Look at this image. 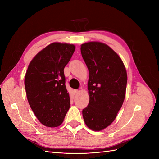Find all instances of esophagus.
I'll return each mask as SVG.
<instances>
[{
  "label": "esophagus",
  "instance_id": "1",
  "mask_svg": "<svg viewBox=\"0 0 159 159\" xmlns=\"http://www.w3.org/2000/svg\"><path fill=\"white\" fill-rule=\"evenodd\" d=\"M78 93V90H76V89H75V90H74V95H76V94Z\"/></svg>",
  "mask_w": 159,
  "mask_h": 159
}]
</instances>
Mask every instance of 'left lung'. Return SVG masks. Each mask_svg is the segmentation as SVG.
Segmentation results:
<instances>
[{
  "mask_svg": "<svg viewBox=\"0 0 159 159\" xmlns=\"http://www.w3.org/2000/svg\"><path fill=\"white\" fill-rule=\"evenodd\" d=\"M89 70V102L82 111L85 123L102 131L117 117L125 97L127 75L121 59L103 43L91 42L81 46Z\"/></svg>",
  "mask_w": 159,
  "mask_h": 159,
  "instance_id": "left-lung-1",
  "label": "left lung"
}]
</instances>
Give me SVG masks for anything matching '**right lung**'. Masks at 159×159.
Segmentation results:
<instances>
[{
	"label": "right lung",
	"mask_w": 159,
	"mask_h": 159,
	"mask_svg": "<svg viewBox=\"0 0 159 159\" xmlns=\"http://www.w3.org/2000/svg\"><path fill=\"white\" fill-rule=\"evenodd\" d=\"M74 51L73 44L52 43L28 66L25 79L27 99L37 119L46 127L60 125L70 109L64 69Z\"/></svg>",
	"instance_id": "add662e5"
}]
</instances>
